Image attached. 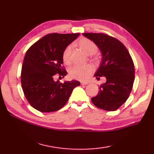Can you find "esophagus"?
Returning <instances> with one entry per match:
<instances>
[{
  "instance_id": "1",
  "label": "esophagus",
  "mask_w": 154,
  "mask_h": 154,
  "mask_svg": "<svg viewBox=\"0 0 154 154\" xmlns=\"http://www.w3.org/2000/svg\"><path fill=\"white\" fill-rule=\"evenodd\" d=\"M81 84L82 85H86L89 84V83H88V82H84V81H83V82H81Z\"/></svg>"
}]
</instances>
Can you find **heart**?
Instances as JSON below:
<instances>
[{
  "mask_svg": "<svg viewBox=\"0 0 154 154\" xmlns=\"http://www.w3.org/2000/svg\"><path fill=\"white\" fill-rule=\"evenodd\" d=\"M76 45L87 55H91V60L94 62L98 61L99 58L95 54L98 50V47L93 41L86 38H82L76 42ZM71 55L72 46L69 45L65 48L62 54V59L65 64L69 65L71 63ZM93 70V67L91 65H74L69 69V74L71 79L86 81L92 75Z\"/></svg>",
  "mask_w": 154,
  "mask_h": 154,
  "instance_id": "1",
  "label": "heart"
}]
</instances>
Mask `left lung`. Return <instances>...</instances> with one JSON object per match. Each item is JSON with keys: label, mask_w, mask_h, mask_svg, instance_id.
Instances as JSON below:
<instances>
[{"label": "left lung", "mask_w": 154, "mask_h": 154, "mask_svg": "<svg viewBox=\"0 0 154 154\" xmlns=\"http://www.w3.org/2000/svg\"><path fill=\"white\" fill-rule=\"evenodd\" d=\"M93 41L102 54V61L94 76L106 81L91 101L97 107L107 111L119 109L128 99L135 78L134 65L128 51L116 38L103 33H84Z\"/></svg>", "instance_id": "8db88e82"}]
</instances>
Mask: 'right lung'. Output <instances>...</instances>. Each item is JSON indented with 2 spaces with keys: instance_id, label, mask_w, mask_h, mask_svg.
<instances>
[{
  "instance_id": "1",
  "label": "right lung",
  "mask_w": 154,
  "mask_h": 154,
  "mask_svg": "<svg viewBox=\"0 0 154 154\" xmlns=\"http://www.w3.org/2000/svg\"><path fill=\"white\" fill-rule=\"evenodd\" d=\"M79 33L49 34L27 50L21 71V84L26 99L35 109L42 112H55L67 103L72 91L80 82L76 80L55 81L67 74L63 66L62 54Z\"/></svg>"
}]
</instances>
